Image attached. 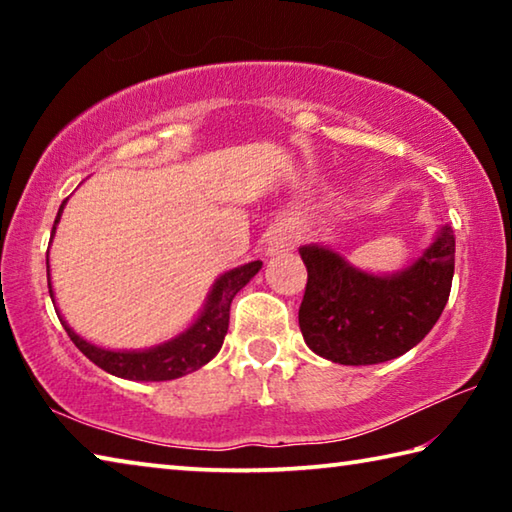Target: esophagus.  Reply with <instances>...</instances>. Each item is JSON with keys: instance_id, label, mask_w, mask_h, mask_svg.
<instances>
[{"instance_id": "1", "label": "esophagus", "mask_w": 512, "mask_h": 512, "mask_svg": "<svg viewBox=\"0 0 512 512\" xmlns=\"http://www.w3.org/2000/svg\"><path fill=\"white\" fill-rule=\"evenodd\" d=\"M296 232L289 228H275L266 241V255H282L296 246Z\"/></svg>"}]
</instances>
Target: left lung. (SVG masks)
I'll use <instances>...</instances> for the list:
<instances>
[{
  "mask_svg": "<svg viewBox=\"0 0 512 512\" xmlns=\"http://www.w3.org/2000/svg\"><path fill=\"white\" fill-rule=\"evenodd\" d=\"M452 225L411 266L393 275L354 268L325 246H302L307 266L298 311L309 350L343 366H372L402 357L443 314L454 277Z\"/></svg>",
  "mask_w": 512,
  "mask_h": 512,
  "instance_id": "obj_1",
  "label": "left lung"
}]
</instances>
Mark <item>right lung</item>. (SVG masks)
I'll return each instance as SVG.
<instances>
[{
	"instance_id": "right-lung-1",
	"label": "right lung",
	"mask_w": 512,
	"mask_h": 512,
	"mask_svg": "<svg viewBox=\"0 0 512 512\" xmlns=\"http://www.w3.org/2000/svg\"><path fill=\"white\" fill-rule=\"evenodd\" d=\"M67 201H63L58 210V216L54 221V230H51V239H54L56 225L63 214V207ZM262 262H250L232 271L223 273L219 280L214 282L210 296L205 300V307L201 311L192 327H187L183 334H178L176 339H171L162 345H155L149 350H133V352H115L106 348H97L94 343H88L81 339L79 334L69 327L60 311H56L60 323H63L65 332L72 343L79 348L85 357L92 363H97L101 370L110 372V375L121 379H133V381H167L178 379L183 375H189L198 368H203L207 361L216 357V352L221 350L225 334H228L230 323V305L232 298L246 287L259 273ZM47 282H49V296L54 298L51 291V277H49V262H47Z\"/></svg>"
}]
</instances>
